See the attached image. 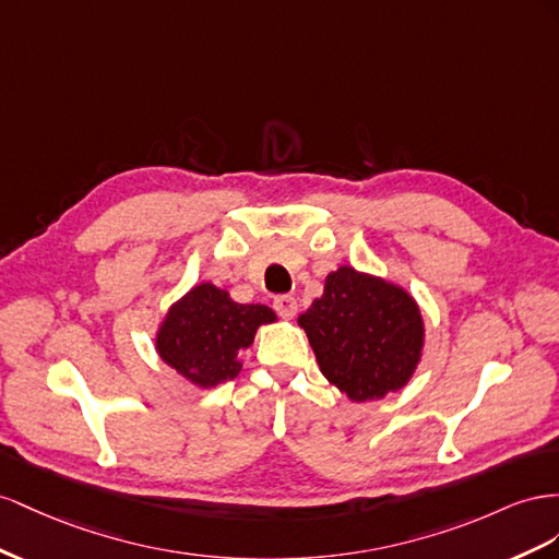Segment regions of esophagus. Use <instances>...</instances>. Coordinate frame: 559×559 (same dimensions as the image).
I'll return each instance as SVG.
<instances>
[{
	"instance_id": "esophagus-1",
	"label": "esophagus",
	"mask_w": 559,
	"mask_h": 559,
	"mask_svg": "<svg viewBox=\"0 0 559 559\" xmlns=\"http://www.w3.org/2000/svg\"><path fill=\"white\" fill-rule=\"evenodd\" d=\"M274 309L285 321H290V318L297 316V299L293 295H281L274 299Z\"/></svg>"
}]
</instances>
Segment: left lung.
<instances>
[{
    "mask_svg": "<svg viewBox=\"0 0 559 559\" xmlns=\"http://www.w3.org/2000/svg\"><path fill=\"white\" fill-rule=\"evenodd\" d=\"M297 323L323 377L354 403L407 386L424 356L419 301L403 285L346 264L330 271L323 295Z\"/></svg>",
    "mask_w": 559,
    "mask_h": 559,
    "instance_id": "8db88e82",
    "label": "left lung"
}]
</instances>
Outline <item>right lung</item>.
<instances>
[{
    "instance_id": "add662e5",
    "label": "right lung",
    "mask_w": 559,
    "mask_h": 559,
    "mask_svg": "<svg viewBox=\"0 0 559 559\" xmlns=\"http://www.w3.org/2000/svg\"><path fill=\"white\" fill-rule=\"evenodd\" d=\"M278 318L264 305L234 301L227 288L203 281L175 299L154 332V348L170 370L197 389H215L243 368V350L262 325Z\"/></svg>"
}]
</instances>
